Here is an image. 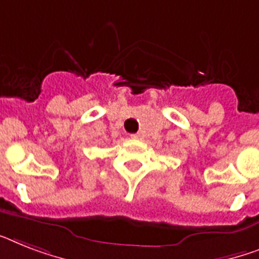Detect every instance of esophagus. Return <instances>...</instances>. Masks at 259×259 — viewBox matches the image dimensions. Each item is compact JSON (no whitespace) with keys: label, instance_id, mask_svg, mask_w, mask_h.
I'll use <instances>...</instances> for the list:
<instances>
[{"label":"esophagus","instance_id":"esophagus-1","mask_svg":"<svg viewBox=\"0 0 259 259\" xmlns=\"http://www.w3.org/2000/svg\"><path fill=\"white\" fill-rule=\"evenodd\" d=\"M132 138H134V140H141L142 136H141V133H136V134H132Z\"/></svg>","mask_w":259,"mask_h":259}]
</instances>
